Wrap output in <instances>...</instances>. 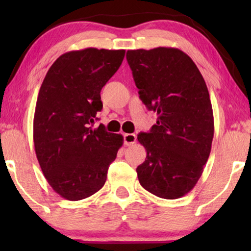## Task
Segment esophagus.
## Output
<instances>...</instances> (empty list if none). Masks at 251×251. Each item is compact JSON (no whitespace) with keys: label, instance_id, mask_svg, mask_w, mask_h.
I'll list each match as a JSON object with an SVG mask.
<instances>
[{"label":"esophagus","instance_id":"1","mask_svg":"<svg viewBox=\"0 0 251 251\" xmlns=\"http://www.w3.org/2000/svg\"><path fill=\"white\" fill-rule=\"evenodd\" d=\"M123 138H125V144L126 146L133 145L137 140L135 133H125V135H123Z\"/></svg>","mask_w":251,"mask_h":251}]
</instances>
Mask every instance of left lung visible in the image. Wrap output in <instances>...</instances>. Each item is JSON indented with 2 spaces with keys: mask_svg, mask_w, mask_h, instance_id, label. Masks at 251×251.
Here are the masks:
<instances>
[{
  "mask_svg": "<svg viewBox=\"0 0 251 251\" xmlns=\"http://www.w3.org/2000/svg\"><path fill=\"white\" fill-rule=\"evenodd\" d=\"M126 60L139 98L157 114L150 132L137 137L147 152L136 169L139 183L159 198L184 197L211 151L214 114L207 84L194 61L176 48L128 50Z\"/></svg>",
  "mask_w": 251,
  "mask_h": 251,
  "instance_id": "left-lung-1",
  "label": "left lung"
}]
</instances>
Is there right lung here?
Wrapping results in <instances>:
<instances>
[{"label":"right lung","mask_w":251,"mask_h":251,"mask_svg":"<svg viewBox=\"0 0 251 251\" xmlns=\"http://www.w3.org/2000/svg\"><path fill=\"white\" fill-rule=\"evenodd\" d=\"M125 50L87 48L58 58L37 96L33 123L36 157L53 191L66 200L89 198L104 186L122 135L100 125V90L121 66Z\"/></svg>","instance_id":"add662e5"}]
</instances>
